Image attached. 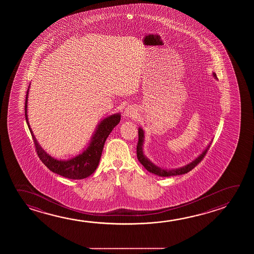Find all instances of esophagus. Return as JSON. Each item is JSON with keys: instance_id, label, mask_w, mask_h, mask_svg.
Wrapping results in <instances>:
<instances>
[{"instance_id": "esophagus-1", "label": "esophagus", "mask_w": 254, "mask_h": 254, "mask_svg": "<svg viewBox=\"0 0 254 254\" xmlns=\"http://www.w3.org/2000/svg\"><path fill=\"white\" fill-rule=\"evenodd\" d=\"M124 115L128 118L135 117L137 115V111L133 106H127V107H126L125 111H124Z\"/></svg>"}]
</instances>
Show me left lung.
Listing matches in <instances>:
<instances>
[{"mask_svg": "<svg viewBox=\"0 0 254 254\" xmlns=\"http://www.w3.org/2000/svg\"><path fill=\"white\" fill-rule=\"evenodd\" d=\"M212 76L214 77V79H217L216 74L214 72H212ZM138 137H139V139H138L136 153H137V158L139 162L141 163L146 170L149 171L150 173L153 174V175L160 176V177H170V176L187 174L188 172L192 170L202 160V158H204V155L207 152L208 149H209L210 144H211V142H209L207 147L202 151V153H200V155H198L191 162L189 163L187 165H185V166L182 167L168 169V168L157 166L144 154L143 144H144V137L145 136H144V131H143V129L141 128V127H139V128H138Z\"/></svg>", "mask_w": 254, "mask_h": 254, "instance_id": "8db88e82", "label": "left lung"}]
</instances>
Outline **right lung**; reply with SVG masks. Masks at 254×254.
<instances>
[{"mask_svg":"<svg viewBox=\"0 0 254 254\" xmlns=\"http://www.w3.org/2000/svg\"><path fill=\"white\" fill-rule=\"evenodd\" d=\"M29 88L30 86L27 89V94L25 98V121L34 139V144L36 147L38 156L40 159L50 170L65 178L80 180L85 179L88 176H90L96 170V168L99 165L104 142L113 128L121 121V113H114L102 119L100 122L96 126L95 132L92 134L87 147H85V149H83L80 153L68 159H59L52 157L51 155L43 150V148L38 142L37 139L34 136V132L31 128V126L28 121V115H27Z\"/></svg>","mask_w":254,"mask_h":254,"instance_id":"add662e5","label":"right lung"}]
</instances>
